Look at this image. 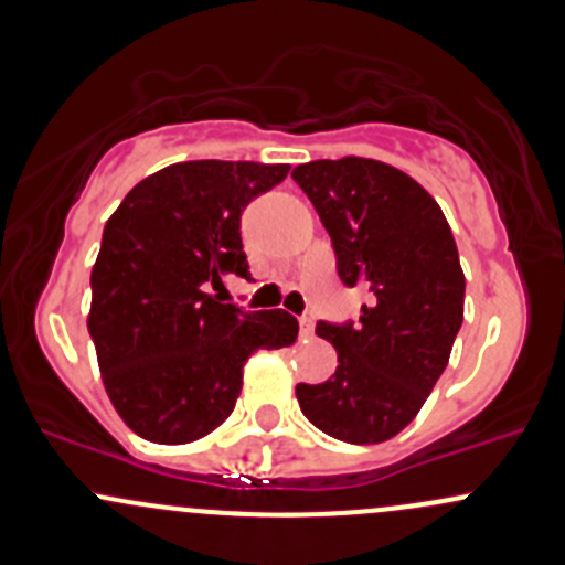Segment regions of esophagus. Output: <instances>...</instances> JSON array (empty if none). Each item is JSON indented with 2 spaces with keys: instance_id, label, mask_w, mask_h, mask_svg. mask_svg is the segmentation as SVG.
Returning a JSON list of instances; mask_svg holds the SVG:
<instances>
[{
  "instance_id": "obj_1",
  "label": "esophagus",
  "mask_w": 565,
  "mask_h": 565,
  "mask_svg": "<svg viewBox=\"0 0 565 565\" xmlns=\"http://www.w3.org/2000/svg\"><path fill=\"white\" fill-rule=\"evenodd\" d=\"M298 322H300V335H302V338L313 335V319H311V317H300Z\"/></svg>"
}]
</instances>
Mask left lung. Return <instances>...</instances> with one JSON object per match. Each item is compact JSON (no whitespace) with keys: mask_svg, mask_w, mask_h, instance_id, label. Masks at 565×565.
<instances>
[{"mask_svg":"<svg viewBox=\"0 0 565 565\" xmlns=\"http://www.w3.org/2000/svg\"><path fill=\"white\" fill-rule=\"evenodd\" d=\"M347 287H367L360 322H319L338 352L322 384H298L300 412L347 444H382L423 408L462 324L466 276L436 200L376 159H319L292 170Z\"/></svg>","mask_w":565,"mask_h":565,"instance_id":"left-lung-1","label":"left lung"}]
</instances>
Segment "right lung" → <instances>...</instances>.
<instances>
[{
    "instance_id": "1",
    "label": "right lung",
    "mask_w": 565,
    "mask_h": 565,
    "mask_svg": "<svg viewBox=\"0 0 565 565\" xmlns=\"http://www.w3.org/2000/svg\"><path fill=\"white\" fill-rule=\"evenodd\" d=\"M287 173L289 164L178 162L142 178L105 224L88 335L110 403L146 441L216 430L246 360L298 338L292 313L243 311L207 292L224 276H252L241 213Z\"/></svg>"
}]
</instances>
